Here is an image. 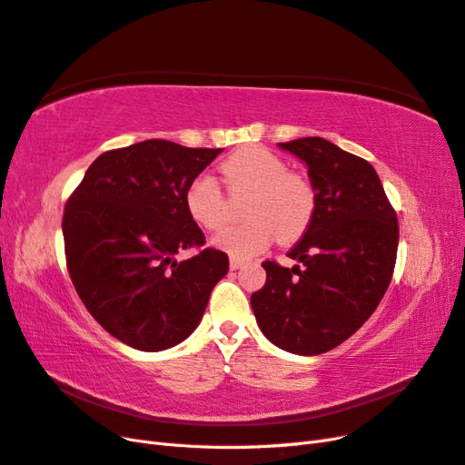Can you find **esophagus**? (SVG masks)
<instances>
[{"mask_svg": "<svg viewBox=\"0 0 465 465\" xmlns=\"http://www.w3.org/2000/svg\"><path fill=\"white\" fill-rule=\"evenodd\" d=\"M244 263V260H241V258H236V256H231V260H229V265H231V270H238V267H241Z\"/></svg>", "mask_w": 465, "mask_h": 465, "instance_id": "obj_1", "label": "esophagus"}]
</instances>
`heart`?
<instances>
[{
  "instance_id": "1",
  "label": "heart",
  "mask_w": 465,
  "mask_h": 465,
  "mask_svg": "<svg viewBox=\"0 0 465 465\" xmlns=\"http://www.w3.org/2000/svg\"><path fill=\"white\" fill-rule=\"evenodd\" d=\"M229 193H250L241 224L224 227L213 236V244L236 258L254 256L277 236L297 241L312 223L316 192L302 174L291 173L279 154L260 145L234 151L221 166ZM190 217L203 229H219L229 213V195L211 174H200L186 190Z\"/></svg>"
}]
</instances>
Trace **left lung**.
Listing matches in <instances>:
<instances>
[{
	"label": "left lung",
	"instance_id": "left-lung-1",
	"mask_svg": "<svg viewBox=\"0 0 465 465\" xmlns=\"http://www.w3.org/2000/svg\"><path fill=\"white\" fill-rule=\"evenodd\" d=\"M308 166L316 211L289 258L263 262L265 285L252 294L263 335L297 355L343 343L376 311L396 267L400 227L369 161L323 137L279 143Z\"/></svg>",
	"mask_w": 465,
	"mask_h": 465
}]
</instances>
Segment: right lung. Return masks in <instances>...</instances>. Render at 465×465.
<instances>
[{
	"mask_svg": "<svg viewBox=\"0 0 465 465\" xmlns=\"http://www.w3.org/2000/svg\"><path fill=\"white\" fill-rule=\"evenodd\" d=\"M221 149L147 139L103 153L64 209L65 263L91 316L139 351L174 347L198 328L229 256L203 248L186 190ZM199 252L178 262L182 249Z\"/></svg>",
	"mask_w": 465,
	"mask_h": 465,
	"instance_id": "add662e5",
	"label": "right lung"
}]
</instances>
